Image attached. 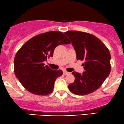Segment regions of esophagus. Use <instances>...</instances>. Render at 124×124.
<instances>
[{
	"instance_id": "obj_1",
	"label": "esophagus",
	"mask_w": 124,
	"mask_h": 124,
	"mask_svg": "<svg viewBox=\"0 0 124 124\" xmlns=\"http://www.w3.org/2000/svg\"><path fill=\"white\" fill-rule=\"evenodd\" d=\"M63 74H64V75H68V74H70V72H67V71H64Z\"/></svg>"
}]
</instances>
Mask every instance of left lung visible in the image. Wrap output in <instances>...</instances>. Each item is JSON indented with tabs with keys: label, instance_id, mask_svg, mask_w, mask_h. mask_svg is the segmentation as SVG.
I'll return each mask as SVG.
<instances>
[{
	"label": "left lung",
	"instance_id": "1",
	"mask_svg": "<svg viewBox=\"0 0 124 124\" xmlns=\"http://www.w3.org/2000/svg\"><path fill=\"white\" fill-rule=\"evenodd\" d=\"M70 39L77 59L85 60L82 74L74 71L75 81L68 85L71 92L85 95L99 88L111 71V55L108 48L99 39L91 33L77 31L64 33Z\"/></svg>",
	"mask_w": 124,
	"mask_h": 124
}]
</instances>
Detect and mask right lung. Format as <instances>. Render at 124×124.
Instances as JSON below:
<instances>
[{
    "label": "right lung",
    "mask_w": 124,
    "mask_h": 124,
    "mask_svg": "<svg viewBox=\"0 0 124 124\" xmlns=\"http://www.w3.org/2000/svg\"><path fill=\"white\" fill-rule=\"evenodd\" d=\"M70 43L62 32L50 31L35 36L23 45L16 53L14 64L16 76L25 89L41 96L53 92L55 81L62 71L52 70L43 62L53 57L57 46Z\"/></svg>",
    "instance_id": "1"
}]
</instances>
